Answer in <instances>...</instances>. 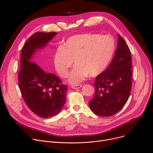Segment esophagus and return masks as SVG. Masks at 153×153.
<instances>
[{
	"label": "esophagus",
	"mask_w": 153,
	"mask_h": 153,
	"mask_svg": "<svg viewBox=\"0 0 153 153\" xmlns=\"http://www.w3.org/2000/svg\"><path fill=\"white\" fill-rule=\"evenodd\" d=\"M82 87L81 84H79V85H72L71 86V87L72 89H79V88H81Z\"/></svg>",
	"instance_id": "1"
}]
</instances>
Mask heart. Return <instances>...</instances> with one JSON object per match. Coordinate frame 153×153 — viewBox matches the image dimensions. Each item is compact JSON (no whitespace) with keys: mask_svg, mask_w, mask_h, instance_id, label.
Segmentation results:
<instances>
[{"mask_svg":"<svg viewBox=\"0 0 153 153\" xmlns=\"http://www.w3.org/2000/svg\"><path fill=\"white\" fill-rule=\"evenodd\" d=\"M115 41L109 35L81 33L69 37L54 53V64L62 77H66L69 68L76 66L69 76L72 84H78L89 76H97L105 71L113 57Z\"/></svg>","mask_w":153,"mask_h":153,"instance_id":"obj_1","label":"heart"}]
</instances>
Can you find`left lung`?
Instances as JSON below:
<instances>
[{
  "instance_id": "8db88e82",
  "label": "left lung",
  "mask_w": 153,
  "mask_h": 153,
  "mask_svg": "<svg viewBox=\"0 0 153 153\" xmlns=\"http://www.w3.org/2000/svg\"><path fill=\"white\" fill-rule=\"evenodd\" d=\"M118 47L108 67L95 79V95L89 101L94 113L108 117L125 105L131 90L132 62L130 48L118 34Z\"/></svg>"
}]
</instances>
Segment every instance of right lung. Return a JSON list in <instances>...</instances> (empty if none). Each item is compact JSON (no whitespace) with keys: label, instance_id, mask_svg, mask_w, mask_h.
<instances>
[{"label":"right lung","instance_id":"right-lung-1","mask_svg":"<svg viewBox=\"0 0 153 153\" xmlns=\"http://www.w3.org/2000/svg\"><path fill=\"white\" fill-rule=\"evenodd\" d=\"M56 32H36L24 44L20 57L19 86L28 108L36 115L50 118L59 113L66 102V85L54 74L44 71L31 56L45 46Z\"/></svg>","mask_w":153,"mask_h":153}]
</instances>
